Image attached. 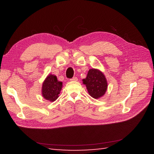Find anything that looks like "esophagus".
<instances>
[{
  "label": "esophagus",
  "mask_w": 154,
  "mask_h": 154,
  "mask_svg": "<svg viewBox=\"0 0 154 154\" xmlns=\"http://www.w3.org/2000/svg\"><path fill=\"white\" fill-rule=\"evenodd\" d=\"M70 80H71V81H78V79H77V78L76 77H75L72 78V79H71Z\"/></svg>",
  "instance_id": "1"
}]
</instances>
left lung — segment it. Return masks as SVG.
<instances>
[{"label": "left lung", "instance_id": "obj_1", "mask_svg": "<svg viewBox=\"0 0 154 154\" xmlns=\"http://www.w3.org/2000/svg\"><path fill=\"white\" fill-rule=\"evenodd\" d=\"M89 95L95 99L103 97L107 91L108 83L105 75L98 69H90L87 77L83 79Z\"/></svg>", "mask_w": 154, "mask_h": 154}]
</instances>
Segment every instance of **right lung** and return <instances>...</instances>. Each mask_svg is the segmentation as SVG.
<instances>
[{
  "label": "right lung",
  "mask_w": 154,
  "mask_h": 154,
  "mask_svg": "<svg viewBox=\"0 0 154 154\" xmlns=\"http://www.w3.org/2000/svg\"><path fill=\"white\" fill-rule=\"evenodd\" d=\"M63 87V83L58 81L54 75L49 74L44 81L42 87V94L45 99L54 102L59 97Z\"/></svg>",
  "instance_id": "add662e5"
}]
</instances>
